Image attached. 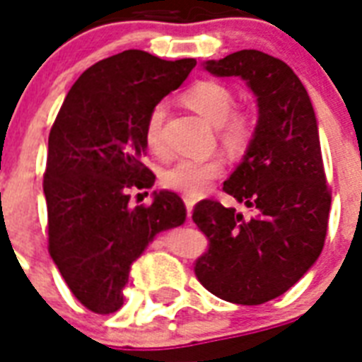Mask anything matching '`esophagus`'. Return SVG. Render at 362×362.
<instances>
[{
    "mask_svg": "<svg viewBox=\"0 0 362 362\" xmlns=\"http://www.w3.org/2000/svg\"><path fill=\"white\" fill-rule=\"evenodd\" d=\"M184 203H186V209H187V214L192 216V210H193V204H195V201L193 199H184Z\"/></svg>",
    "mask_w": 362,
    "mask_h": 362,
    "instance_id": "obj_1",
    "label": "esophagus"
}]
</instances>
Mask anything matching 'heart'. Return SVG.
Wrapping results in <instances>:
<instances>
[{"mask_svg":"<svg viewBox=\"0 0 362 362\" xmlns=\"http://www.w3.org/2000/svg\"><path fill=\"white\" fill-rule=\"evenodd\" d=\"M182 99L189 109L203 116L209 124L216 125L220 142L226 150L240 153L250 146L253 136V124L247 115L233 110L235 95L226 84L216 81H199L187 88ZM163 122L165 107L156 105L146 118L144 141H146L148 150L158 156L167 152ZM221 175H223V161L220 158L180 159L178 163L165 170L161 180H163V186L173 192L182 193L186 197H199Z\"/></svg>","mask_w":362,"mask_h":362,"instance_id":"1","label":"heart"}]
</instances>
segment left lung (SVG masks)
<instances>
[{"label": "left lung", "instance_id": "8db88e82", "mask_svg": "<svg viewBox=\"0 0 362 362\" xmlns=\"http://www.w3.org/2000/svg\"><path fill=\"white\" fill-rule=\"evenodd\" d=\"M204 69L240 76L257 98L252 142L223 182V192L255 216L246 220L212 199L195 204L193 221L209 238L195 276L227 303L263 304L295 286L325 244L331 192L317 120L303 82L274 56L240 50Z\"/></svg>", "mask_w": 362, "mask_h": 362}]
</instances>
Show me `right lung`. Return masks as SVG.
Here are the masks:
<instances>
[{
    "label": "right lung",
    "instance_id": "right-lung-1",
    "mask_svg": "<svg viewBox=\"0 0 362 362\" xmlns=\"http://www.w3.org/2000/svg\"><path fill=\"white\" fill-rule=\"evenodd\" d=\"M195 65L144 50L101 59L78 76L50 129L42 182L48 252L71 293L95 314L120 308L133 261L156 235L186 221L176 193L153 192L148 206L129 199L156 182L142 163L148 115Z\"/></svg>",
    "mask_w": 362,
    "mask_h": 362
}]
</instances>
